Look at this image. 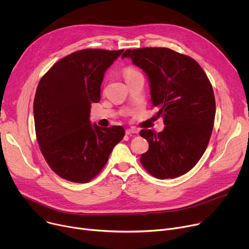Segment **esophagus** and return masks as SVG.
Segmentation results:
<instances>
[{
    "mask_svg": "<svg viewBox=\"0 0 249 249\" xmlns=\"http://www.w3.org/2000/svg\"><path fill=\"white\" fill-rule=\"evenodd\" d=\"M126 135H132V134H137L138 130L136 129H126Z\"/></svg>",
    "mask_w": 249,
    "mask_h": 249,
    "instance_id": "1",
    "label": "esophagus"
}]
</instances>
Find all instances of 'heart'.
<instances>
[{
    "label": "heart",
    "instance_id": "1",
    "mask_svg": "<svg viewBox=\"0 0 249 249\" xmlns=\"http://www.w3.org/2000/svg\"><path fill=\"white\" fill-rule=\"evenodd\" d=\"M138 74H140V73L133 67H126L123 70V76H124L125 80H128V79H130V78H132V77H134Z\"/></svg>",
    "mask_w": 249,
    "mask_h": 249
}]
</instances>
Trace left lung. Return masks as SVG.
<instances>
[{
    "label": "left lung",
    "mask_w": 249,
    "mask_h": 249,
    "mask_svg": "<svg viewBox=\"0 0 249 249\" xmlns=\"http://www.w3.org/2000/svg\"><path fill=\"white\" fill-rule=\"evenodd\" d=\"M147 74L153 106L165 125L162 132L141 130L149 150L141 163L156 178H175L193 168L207 149L214 126L216 101L212 85L191 57L169 48L126 50Z\"/></svg>",
    "instance_id": "8db88e82"
}]
</instances>
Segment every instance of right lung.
I'll return each mask as SVG.
<instances>
[{"label":"right lung","instance_id":"right-lung-1","mask_svg":"<svg viewBox=\"0 0 249 249\" xmlns=\"http://www.w3.org/2000/svg\"><path fill=\"white\" fill-rule=\"evenodd\" d=\"M123 51H76L55 63L38 84L33 102L36 139L50 168L66 180L89 182L125 135L122 126L102 128L89 121L105 71Z\"/></svg>","mask_w":249,"mask_h":249}]
</instances>
